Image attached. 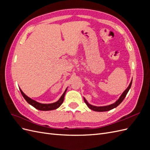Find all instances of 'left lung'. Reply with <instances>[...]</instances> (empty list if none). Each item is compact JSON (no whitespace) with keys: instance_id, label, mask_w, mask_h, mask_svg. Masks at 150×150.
Returning <instances> with one entry per match:
<instances>
[{"instance_id":"8db88e82","label":"left lung","mask_w":150,"mask_h":150,"mask_svg":"<svg viewBox=\"0 0 150 150\" xmlns=\"http://www.w3.org/2000/svg\"><path fill=\"white\" fill-rule=\"evenodd\" d=\"M131 84H132V79H131V82L129 84V86H128V88H127L125 90V91H123L121 94V96H120V98L117 99V100L111 104H110V105H107V106H94L92 105V104H89L87 100L84 98V101L85 102V103L86 104V105L88 106L89 108H90L91 110H92L94 111H98V112H103V111H110L111 110H112V109H114L115 108H116L117 106L119 105V104H121V103L123 101V99L125 98L126 96L127 93H128L129 89L131 88Z\"/></svg>"}]
</instances>
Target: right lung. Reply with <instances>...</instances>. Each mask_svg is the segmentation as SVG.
<instances>
[{"label": "right lung", "mask_w": 150, "mask_h": 150, "mask_svg": "<svg viewBox=\"0 0 150 150\" xmlns=\"http://www.w3.org/2000/svg\"><path fill=\"white\" fill-rule=\"evenodd\" d=\"M19 89H20L21 93L22 95V96L24 97V98L25 99V101L28 102L29 104H30L31 106H33L35 109H37V110H39L40 111H51V110H56V109L58 108L61 105L63 101H64V96H65V94H66L67 88L66 89L65 91L64 92V93L62 94L61 98L59 99L58 101H57L55 103H49V104H44V103H40L38 101H36L34 100V99L28 97V96H26V95L23 93V91L21 90V88H19Z\"/></svg>", "instance_id": "add662e5"}]
</instances>
